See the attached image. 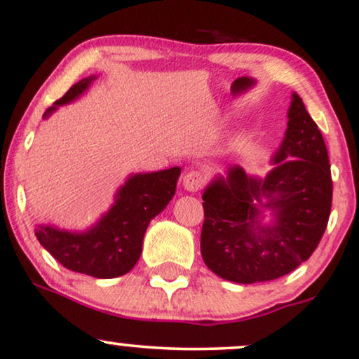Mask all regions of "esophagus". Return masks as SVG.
Here are the masks:
<instances>
[{
  "label": "esophagus",
  "instance_id": "1",
  "mask_svg": "<svg viewBox=\"0 0 359 359\" xmlns=\"http://www.w3.org/2000/svg\"><path fill=\"white\" fill-rule=\"evenodd\" d=\"M203 182H205V175L198 170L187 172L182 179L184 189L189 190V192H197V190H201Z\"/></svg>",
  "mask_w": 359,
  "mask_h": 359
}]
</instances>
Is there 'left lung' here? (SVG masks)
Wrapping results in <instances>:
<instances>
[{
    "label": "left lung",
    "instance_id": "left-lung-1",
    "mask_svg": "<svg viewBox=\"0 0 359 359\" xmlns=\"http://www.w3.org/2000/svg\"><path fill=\"white\" fill-rule=\"evenodd\" d=\"M265 177L230 165L203 190L201 252L235 283L270 281L306 262L328 225L333 182L323 135L297 93Z\"/></svg>",
    "mask_w": 359,
    "mask_h": 359
}]
</instances>
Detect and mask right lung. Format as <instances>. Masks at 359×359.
<instances>
[{"instance_id":"add662e5","label":"right lung","mask_w":359,"mask_h":359,"mask_svg":"<svg viewBox=\"0 0 359 359\" xmlns=\"http://www.w3.org/2000/svg\"><path fill=\"white\" fill-rule=\"evenodd\" d=\"M96 76L81 79L43 114L48 119L59 106L83 96ZM180 167L130 174L116 192L114 203L93 226L83 232L36 226V238L66 269L94 278H116L133 270L142 252L149 224L175 194Z\"/></svg>"}]
</instances>
